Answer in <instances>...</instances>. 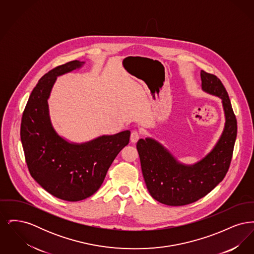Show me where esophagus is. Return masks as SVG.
Listing matches in <instances>:
<instances>
[{
    "mask_svg": "<svg viewBox=\"0 0 254 254\" xmlns=\"http://www.w3.org/2000/svg\"><path fill=\"white\" fill-rule=\"evenodd\" d=\"M140 136H141V134H140L139 131H137V130H133L131 134H130V141H131L132 143H136V142L139 140Z\"/></svg>",
    "mask_w": 254,
    "mask_h": 254,
    "instance_id": "1",
    "label": "esophagus"
}]
</instances>
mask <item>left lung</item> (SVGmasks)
<instances>
[{
    "label": "left lung",
    "mask_w": 254,
    "mask_h": 254,
    "mask_svg": "<svg viewBox=\"0 0 254 254\" xmlns=\"http://www.w3.org/2000/svg\"><path fill=\"white\" fill-rule=\"evenodd\" d=\"M202 89L222 100L225 127L212 150L194 165L178 162L152 138L140 139L137 150L148 192L168 205L191 204L209 193L230 168L237 135V121L225 86L215 75L201 70Z\"/></svg>",
    "instance_id": "8db88e82"
}]
</instances>
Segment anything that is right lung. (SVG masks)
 Returning <instances> with one entry per match:
<instances>
[{
  "label": "right lung",
  "mask_w": 254,
  "mask_h": 254,
  "mask_svg": "<svg viewBox=\"0 0 254 254\" xmlns=\"http://www.w3.org/2000/svg\"><path fill=\"white\" fill-rule=\"evenodd\" d=\"M84 64L71 61L45 74L29 96L21 123V141L31 176L49 193L69 202L96 192L130 136L129 130H125L75 144L55 131L48 104L52 86L58 76Z\"/></svg>",
  "instance_id": "1"
}]
</instances>
